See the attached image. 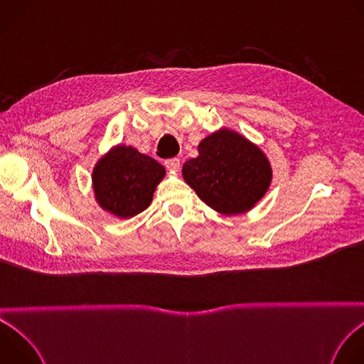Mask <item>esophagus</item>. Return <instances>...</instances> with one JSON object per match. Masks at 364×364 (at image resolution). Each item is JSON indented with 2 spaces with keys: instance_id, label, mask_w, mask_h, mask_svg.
<instances>
[{
  "instance_id": "34e87169",
  "label": "esophagus",
  "mask_w": 364,
  "mask_h": 364,
  "mask_svg": "<svg viewBox=\"0 0 364 364\" xmlns=\"http://www.w3.org/2000/svg\"><path fill=\"white\" fill-rule=\"evenodd\" d=\"M166 167L173 171V173H177L180 170V160L178 159H170L166 161Z\"/></svg>"
}]
</instances>
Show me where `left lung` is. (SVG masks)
<instances>
[{
    "label": "left lung",
    "mask_w": 364,
    "mask_h": 364,
    "mask_svg": "<svg viewBox=\"0 0 364 364\" xmlns=\"http://www.w3.org/2000/svg\"><path fill=\"white\" fill-rule=\"evenodd\" d=\"M197 149V157L183 166V178L215 212L243 215L269 190V159L240 132L222 127L204 136Z\"/></svg>",
    "instance_id": "obj_1"
}]
</instances>
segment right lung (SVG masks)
I'll use <instances>...</instances> for the list:
<instances>
[{
	"mask_svg": "<svg viewBox=\"0 0 364 364\" xmlns=\"http://www.w3.org/2000/svg\"><path fill=\"white\" fill-rule=\"evenodd\" d=\"M92 190L97 205L118 219H129L151 204L166 168L131 145H114L92 170Z\"/></svg>",
	"mask_w": 364,
	"mask_h": 364,
	"instance_id": "right-lung-1",
	"label": "right lung"
}]
</instances>
